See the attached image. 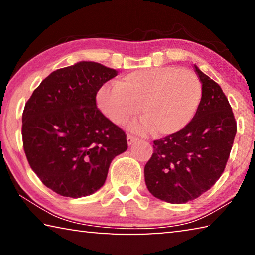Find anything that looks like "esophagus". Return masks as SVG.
I'll list each match as a JSON object with an SVG mask.
<instances>
[{
    "instance_id": "34e87169",
    "label": "esophagus",
    "mask_w": 255,
    "mask_h": 255,
    "mask_svg": "<svg viewBox=\"0 0 255 255\" xmlns=\"http://www.w3.org/2000/svg\"><path fill=\"white\" fill-rule=\"evenodd\" d=\"M135 141H137V138L136 137H133L131 135H128L127 136V144H128V146L132 145L133 143H135Z\"/></svg>"
}]
</instances>
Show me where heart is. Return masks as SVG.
<instances>
[{
  "mask_svg": "<svg viewBox=\"0 0 255 255\" xmlns=\"http://www.w3.org/2000/svg\"><path fill=\"white\" fill-rule=\"evenodd\" d=\"M202 86L192 72L174 66L140 68L116 82L102 85L96 103L115 125H124L139 111L143 119L130 125L132 131L165 137L188 126L200 106Z\"/></svg>",
  "mask_w": 255,
  "mask_h": 255,
  "instance_id": "1",
  "label": "heart"
}]
</instances>
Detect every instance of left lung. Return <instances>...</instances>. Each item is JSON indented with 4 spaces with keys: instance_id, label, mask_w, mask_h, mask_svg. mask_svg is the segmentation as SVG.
I'll list each match as a JSON object with an SVG mask.
<instances>
[{
    "instance_id": "obj_1",
    "label": "left lung",
    "mask_w": 255,
    "mask_h": 255,
    "mask_svg": "<svg viewBox=\"0 0 255 255\" xmlns=\"http://www.w3.org/2000/svg\"><path fill=\"white\" fill-rule=\"evenodd\" d=\"M202 83L200 106L183 130L154 140L145 183L152 195L170 204L201 196L225 170L236 135V122L223 90L195 65Z\"/></svg>"
}]
</instances>
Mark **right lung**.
<instances>
[{"label": "right lung", "mask_w": 255, "mask_h": 255, "mask_svg": "<svg viewBox=\"0 0 255 255\" xmlns=\"http://www.w3.org/2000/svg\"><path fill=\"white\" fill-rule=\"evenodd\" d=\"M118 71L82 60L54 71L22 115L25 156L47 188L81 198L106 182L110 163L127 149L125 132L97 108L98 90Z\"/></svg>", "instance_id": "right-lung-1"}]
</instances>
